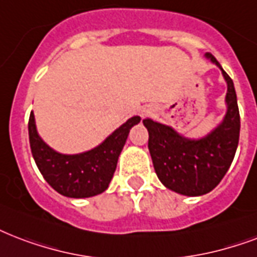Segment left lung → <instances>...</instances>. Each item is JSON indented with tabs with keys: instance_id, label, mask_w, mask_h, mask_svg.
<instances>
[{
	"instance_id": "obj_1",
	"label": "left lung",
	"mask_w": 257,
	"mask_h": 257,
	"mask_svg": "<svg viewBox=\"0 0 257 257\" xmlns=\"http://www.w3.org/2000/svg\"><path fill=\"white\" fill-rule=\"evenodd\" d=\"M206 59L220 68L228 85L224 120L201 139H189L172 126L146 118L148 150L156 175L167 189L187 197L207 194L218 185L233 162L240 137V113L230 76L211 54Z\"/></svg>"
}]
</instances>
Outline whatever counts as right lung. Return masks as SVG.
I'll return each instance as SVG.
<instances>
[{"label":"right lung","mask_w":257,"mask_h":257,"mask_svg":"<svg viewBox=\"0 0 257 257\" xmlns=\"http://www.w3.org/2000/svg\"><path fill=\"white\" fill-rule=\"evenodd\" d=\"M140 120L139 115H133L93 150L66 155L52 150L39 136L32 111L28 132L35 163L47 183L64 197L89 198L98 195L109 187L129 131Z\"/></svg>","instance_id":"right-lung-1"}]
</instances>
